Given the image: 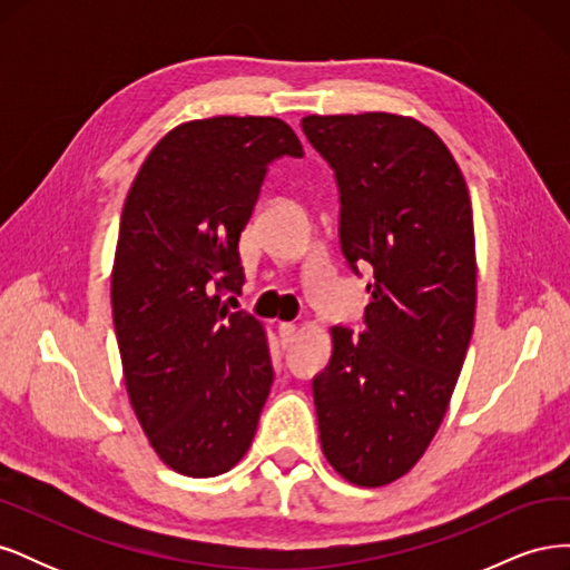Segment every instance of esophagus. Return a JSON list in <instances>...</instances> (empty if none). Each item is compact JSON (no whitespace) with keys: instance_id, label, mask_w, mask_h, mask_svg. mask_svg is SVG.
<instances>
[{"instance_id":"34e87169","label":"esophagus","mask_w":570,"mask_h":570,"mask_svg":"<svg viewBox=\"0 0 570 570\" xmlns=\"http://www.w3.org/2000/svg\"><path fill=\"white\" fill-rule=\"evenodd\" d=\"M295 333H297V325L295 323H289V321H283V323H278V335H281V342L287 344L295 340Z\"/></svg>"}]
</instances>
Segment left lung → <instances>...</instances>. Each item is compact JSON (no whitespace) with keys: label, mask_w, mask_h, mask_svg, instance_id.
Wrapping results in <instances>:
<instances>
[{"label":"left lung","mask_w":570,"mask_h":570,"mask_svg":"<svg viewBox=\"0 0 570 570\" xmlns=\"http://www.w3.org/2000/svg\"><path fill=\"white\" fill-rule=\"evenodd\" d=\"M335 170L340 247L373 266L366 331L333 327L314 377L325 459L358 488L413 469L450 406L475 321L469 187L440 137L413 118L371 111L302 118Z\"/></svg>","instance_id":"obj_1"}]
</instances>
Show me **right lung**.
<instances>
[{"label": "right lung", "mask_w": 570, "mask_h": 570, "mask_svg": "<svg viewBox=\"0 0 570 570\" xmlns=\"http://www.w3.org/2000/svg\"><path fill=\"white\" fill-rule=\"evenodd\" d=\"M283 157L304 149L281 118L189 120L149 151L124 204L111 308L126 387L154 452L189 478L247 454L273 385L264 325L223 297L245 285L239 233Z\"/></svg>", "instance_id": "1"}]
</instances>
